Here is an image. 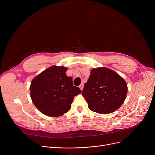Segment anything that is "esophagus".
<instances>
[{
  "label": "esophagus",
  "mask_w": 155,
  "mask_h": 155,
  "mask_svg": "<svg viewBox=\"0 0 155 155\" xmlns=\"http://www.w3.org/2000/svg\"><path fill=\"white\" fill-rule=\"evenodd\" d=\"M84 84H81L80 86H79V88H80V90L81 91H82L83 90V88H84Z\"/></svg>",
  "instance_id": "obj_1"
}]
</instances>
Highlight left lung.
<instances>
[{"instance_id":"1","label":"left lung","mask_w":155,"mask_h":155,"mask_svg":"<svg viewBox=\"0 0 155 155\" xmlns=\"http://www.w3.org/2000/svg\"><path fill=\"white\" fill-rule=\"evenodd\" d=\"M127 92L125 80L117 73L109 68H94L82 95L93 112L107 114L117 110L123 104Z\"/></svg>"}]
</instances>
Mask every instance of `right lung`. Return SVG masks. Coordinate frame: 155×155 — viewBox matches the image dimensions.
I'll return each instance as SVG.
<instances>
[{"label":"right lung","mask_w":155,"mask_h":155,"mask_svg":"<svg viewBox=\"0 0 155 155\" xmlns=\"http://www.w3.org/2000/svg\"><path fill=\"white\" fill-rule=\"evenodd\" d=\"M67 68L53 66L32 80L31 97L38 109L50 117H58L68 112L74 97L81 92L73 86L71 77L66 75Z\"/></svg>","instance_id":"obj_1"}]
</instances>
